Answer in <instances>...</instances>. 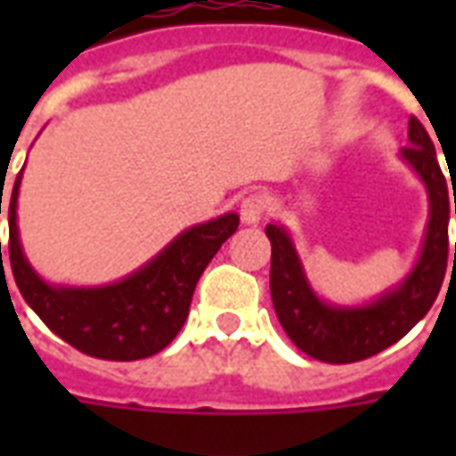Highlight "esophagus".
<instances>
[{"mask_svg":"<svg viewBox=\"0 0 456 456\" xmlns=\"http://www.w3.org/2000/svg\"><path fill=\"white\" fill-rule=\"evenodd\" d=\"M268 212H271V202H268L266 195H261V192H251V195H247V198L241 200V209H239L244 224H258L261 219L266 217Z\"/></svg>","mask_w":456,"mask_h":456,"instance_id":"1","label":"esophagus"}]
</instances>
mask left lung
I'll list each match as a JSON object with an SVG mask.
<instances>
[{"mask_svg":"<svg viewBox=\"0 0 456 456\" xmlns=\"http://www.w3.org/2000/svg\"><path fill=\"white\" fill-rule=\"evenodd\" d=\"M411 143L403 146V159L418 170L430 195V224L422 256L411 276L369 307H330L320 303L307 286L296 248L281 227L268 224L271 239V300L281 327L300 352L325 363H354L388 349L428 315L440 293L450 256V212L456 215L435 143L420 121L411 117ZM456 264V244H454Z\"/></svg>","mask_w":456,"mask_h":456,"instance_id":"obj_1","label":"left lung"}]
</instances>
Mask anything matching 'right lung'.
<instances>
[{
    "mask_svg": "<svg viewBox=\"0 0 456 456\" xmlns=\"http://www.w3.org/2000/svg\"><path fill=\"white\" fill-rule=\"evenodd\" d=\"M19 183L21 173L16 175L9 200V261L19 293L51 332L77 352L104 362H136L166 349L185 325L202 271L239 227V217L232 212L188 229L149 266L114 286L93 290L51 288L26 264L19 244Z\"/></svg>",
    "mask_w": 456,
    "mask_h": 456,
    "instance_id": "1",
    "label": "right lung"
}]
</instances>
